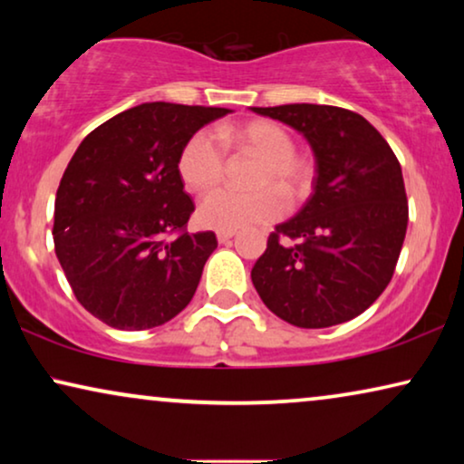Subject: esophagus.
<instances>
[{"label": "esophagus", "instance_id": "obj_1", "mask_svg": "<svg viewBox=\"0 0 464 464\" xmlns=\"http://www.w3.org/2000/svg\"><path fill=\"white\" fill-rule=\"evenodd\" d=\"M234 234H237L234 230H219L218 232V240H219V243H227V240H230Z\"/></svg>", "mask_w": 464, "mask_h": 464}]
</instances>
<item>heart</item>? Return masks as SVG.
Listing matches in <instances>:
<instances>
[{
    "label": "heart",
    "instance_id": "heart-1",
    "mask_svg": "<svg viewBox=\"0 0 464 464\" xmlns=\"http://www.w3.org/2000/svg\"><path fill=\"white\" fill-rule=\"evenodd\" d=\"M219 137L227 148L262 158L253 177L256 192H234L219 188L198 205V221L211 230H240L270 224L285 213L287 200L295 202L313 186V164L295 154V139L272 120H251L245 124L221 126ZM177 170L186 188L207 192L224 177V154L207 130L194 132L183 143ZM284 193L281 195L280 192Z\"/></svg>",
    "mask_w": 464,
    "mask_h": 464
}]
</instances>
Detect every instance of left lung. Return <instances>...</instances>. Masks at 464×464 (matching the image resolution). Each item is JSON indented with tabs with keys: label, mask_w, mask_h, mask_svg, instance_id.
I'll list each match as a JSON object with an SVG mask.
<instances>
[{
	"label": "left lung",
	"mask_w": 464,
	"mask_h": 464,
	"mask_svg": "<svg viewBox=\"0 0 464 464\" xmlns=\"http://www.w3.org/2000/svg\"><path fill=\"white\" fill-rule=\"evenodd\" d=\"M308 139L316 158L314 192L295 218L278 224L251 270L259 297L304 329L365 313L391 283L405 230L401 164L363 116L334 105L253 107Z\"/></svg>",
	"instance_id": "obj_1"
}]
</instances>
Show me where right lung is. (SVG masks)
<instances>
[{
	"instance_id": "obj_1",
	"label": "right lung",
	"mask_w": 464,
	"mask_h": 464,
	"mask_svg": "<svg viewBox=\"0 0 464 464\" xmlns=\"http://www.w3.org/2000/svg\"><path fill=\"white\" fill-rule=\"evenodd\" d=\"M224 107L143 103L86 135L54 200V251L73 295L105 325L151 329L188 306L218 246L188 232L177 158Z\"/></svg>"
}]
</instances>
